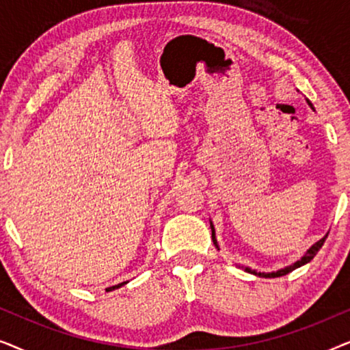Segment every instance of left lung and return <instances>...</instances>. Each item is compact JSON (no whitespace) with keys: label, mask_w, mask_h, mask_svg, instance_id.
I'll use <instances>...</instances> for the list:
<instances>
[{"label":"left lung","mask_w":350,"mask_h":350,"mask_svg":"<svg viewBox=\"0 0 350 350\" xmlns=\"http://www.w3.org/2000/svg\"><path fill=\"white\" fill-rule=\"evenodd\" d=\"M308 103L310 105V102L308 100ZM310 107H312V105H310ZM210 226H212V241H213V243H215V247L218 248V243H217V239H215V229H213V224L210 223ZM328 236V234H327ZM327 236H325L323 239H320L319 242H315L312 247L309 248L308 252H306V255L301 258L299 261H296L295 265H291V266H288V267H285V269H280V271H277V272H255V271H252V269H248V267H245V271H248V272H252V274H256V275H261V277H282V275H286L288 274V272H291V271H295L296 267H299V266H303V265H306V262H309L310 260H312V258L317 255V252L320 250V248H322V245H323V242H325V239H327Z\"/></svg>","instance_id":"8db88e82"}]
</instances>
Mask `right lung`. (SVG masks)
I'll return each mask as SVG.
<instances>
[{"mask_svg": "<svg viewBox=\"0 0 350 350\" xmlns=\"http://www.w3.org/2000/svg\"><path fill=\"white\" fill-rule=\"evenodd\" d=\"M124 284H127V282H122V284H119V285H114V286H109V288H107V291H111V290H114V288H119V286H122Z\"/></svg>", "mask_w": 350, "mask_h": 350, "instance_id": "obj_1", "label": "right lung"}]
</instances>
